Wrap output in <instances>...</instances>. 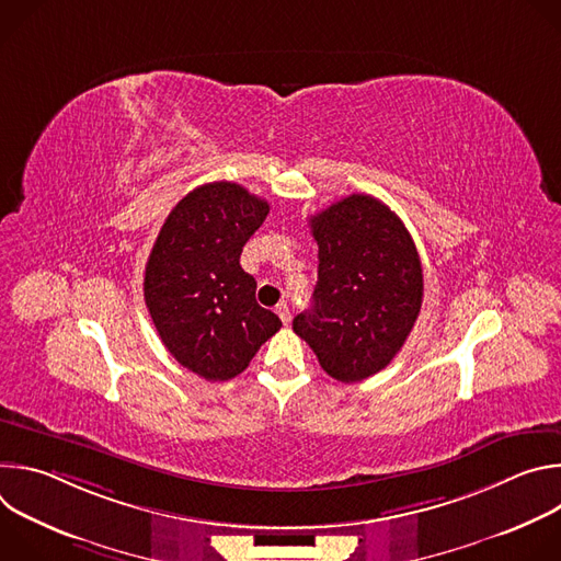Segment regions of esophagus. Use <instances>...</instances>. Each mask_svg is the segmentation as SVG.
I'll list each match as a JSON object with an SVG mask.
<instances>
[{
	"label": "esophagus",
	"instance_id": "obj_1",
	"mask_svg": "<svg viewBox=\"0 0 561 561\" xmlns=\"http://www.w3.org/2000/svg\"><path fill=\"white\" fill-rule=\"evenodd\" d=\"M275 312L279 314V319H282L284 324H288V322H290V308H288L286 304H279V306L275 308Z\"/></svg>",
	"mask_w": 561,
	"mask_h": 561
}]
</instances>
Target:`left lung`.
Wrapping results in <instances>:
<instances>
[{"label":"left lung","mask_w":561,"mask_h":561,"mask_svg":"<svg viewBox=\"0 0 561 561\" xmlns=\"http://www.w3.org/2000/svg\"><path fill=\"white\" fill-rule=\"evenodd\" d=\"M319 247L312 306L293 331L331 377L362 381L390 364L411 335L424 297L411 232L386 204L348 195L310 217Z\"/></svg>","instance_id":"1"}]
</instances>
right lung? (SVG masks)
Here are the masks:
<instances>
[{"mask_svg": "<svg viewBox=\"0 0 561 561\" xmlns=\"http://www.w3.org/2000/svg\"><path fill=\"white\" fill-rule=\"evenodd\" d=\"M271 206L244 186L213 182L191 191L159 230L144 275V299L169 353L208 381L249 368L279 317L255 299L239 266Z\"/></svg>", "mask_w": 561, "mask_h": 561, "instance_id": "right-lung-1", "label": "right lung"}]
</instances>
